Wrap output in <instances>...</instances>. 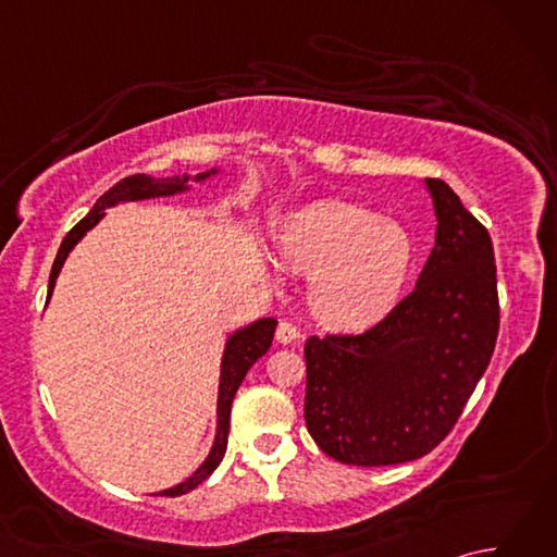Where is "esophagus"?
Segmentation results:
<instances>
[{
  "instance_id": "obj_1",
  "label": "esophagus",
  "mask_w": 557,
  "mask_h": 557,
  "mask_svg": "<svg viewBox=\"0 0 557 557\" xmlns=\"http://www.w3.org/2000/svg\"><path fill=\"white\" fill-rule=\"evenodd\" d=\"M275 337H277L280 345H299L304 335L299 333V327H294L292 323L282 321V323L277 325V333H275Z\"/></svg>"
}]
</instances>
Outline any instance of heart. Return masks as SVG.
Returning <instances> with one entry per match:
<instances>
[{
  "label": "heart",
  "instance_id": "b5f03b06",
  "mask_svg": "<svg viewBox=\"0 0 557 557\" xmlns=\"http://www.w3.org/2000/svg\"><path fill=\"white\" fill-rule=\"evenodd\" d=\"M280 251L315 275L311 306L330 327L373 325L397 299L409 268V239L397 224L345 200H315L287 218Z\"/></svg>",
  "mask_w": 557,
  "mask_h": 557
}]
</instances>
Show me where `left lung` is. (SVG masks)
I'll use <instances>...</instances> for the list:
<instances>
[{
  "label": "left lung",
  "instance_id": "left-lung-1",
  "mask_svg": "<svg viewBox=\"0 0 557 557\" xmlns=\"http://www.w3.org/2000/svg\"><path fill=\"white\" fill-rule=\"evenodd\" d=\"M435 246L417 287L363 335L309 337L304 419L342 465L429 455L486 373L500 327L488 230L441 180H425Z\"/></svg>",
  "mask_w": 557,
  "mask_h": 557
}]
</instances>
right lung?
Instances as JSON below:
<instances>
[{
	"mask_svg": "<svg viewBox=\"0 0 557 557\" xmlns=\"http://www.w3.org/2000/svg\"><path fill=\"white\" fill-rule=\"evenodd\" d=\"M220 170H208V172H200L196 176L191 174H182V176H156L150 174H134V176H126L120 184H114L108 194H102L98 198V203L92 206V210L88 212L86 218H83L74 230H71L62 246H59L57 258H54V265L50 272V285H47V301H50L54 285H57V277L59 272H62L64 260L69 258V253L74 251V246L86 236L96 224L104 218V210L114 208L120 203H134V200H148V198H162V196H176V194H184L188 191V182H206L208 176L218 174ZM275 327L277 321L275 318H260V321L251 323V325H244L239 330H234V333L224 342V351H222V361H220V385H218V429H215V441H212V447L208 457L203 459V465H200L191 476L186 481L176 483L172 488H164L160 491V495H184L188 491H194L196 486H200L212 471L218 469V465L222 461L224 453H227V435H230V413H232V401L236 389H239L242 381L246 377L248 369L263 357V354L270 349L272 345V337H275Z\"/></svg>",
	"mask_w": 557,
	"mask_h": 557,
	"instance_id": "obj_1",
	"label": "right lung"
}]
</instances>
